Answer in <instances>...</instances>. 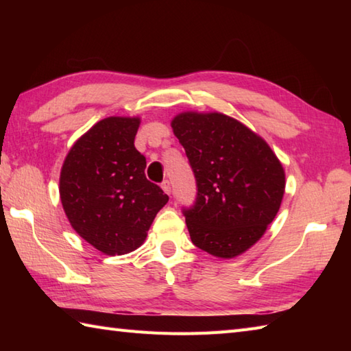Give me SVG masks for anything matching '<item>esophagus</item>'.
<instances>
[{"label":"esophagus","instance_id":"esophagus-1","mask_svg":"<svg viewBox=\"0 0 351 351\" xmlns=\"http://www.w3.org/2000/svg\"><path fill=\"white\" fill-rule=\"evenodd\" d=\"M161 189L164 190V191H166L167 193V195H170V193H171V185H170V181H162L161 182Z\"/></svg>","mask_w":351,"mask_h":351}]
</instances>
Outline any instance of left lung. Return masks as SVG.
<instances>
[{"label": "left lung", "mask_w": 351, "mask_h": 351, "mask_svg": "<svg viewBox=\"0 0 351 351\" xmlns=\"http://www.w3.org/2000/svg\"><path fill=\"white\" fill-rule=\"evenodd\" d=\"M196 180L182 214L196 247L234 258L264 235L278 214L285 173L265 141L220 113H182L171 121Z\"/></svg>", "instance_id": "8db88e82"}]
</instances>
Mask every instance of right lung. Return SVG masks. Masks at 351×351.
I'll return each mask as SVG.
<instances>
[{"instance_id":"1","label":"right lung","mask_w":351,"mask_h":351,"mask_svg":"<svg viewBox=\"0 0 351 351\" xmlns=\"http://www.w3.org/2000/svg\"><path fill=\"white\" fill-rule=\"evenodd\" d=\"M136 117H107L66 156L60 197L72 228L107 255L136 250L169 196L145 175Z\"/></svg>"}]
</instances>
